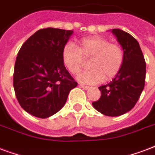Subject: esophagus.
<instances>
[{
  "label": "esophagus",
  "instance_id": "1",
  "mask_svg": "<svg viewBox=\"0 0 155 155\" xmlns=\"http://www.w3.org/2000/svg\"><path fill=\"white\" fill-rule=\"evenodd\" d=\"M79 87L82 88L83 90H87V89H89V87H87V86H84V85H80Z\"/></svg>",
  "mask_w": 155,
  "mask_h": 155
}]
</instances>
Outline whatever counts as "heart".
<instances>
[{
  "mask_svg": "<svg viewBox=\"0 0 155 155\" xmlns=\"http://www.w3.org/2000/svg\"><path fill=\"white\" fill-rule=\"evenodd\" d=\"M64 64L73 74H78L84 67L85 60H91V69L79 74V82L98 84L112 79L120 71L124 61V52L120 45L109 42L106 38L91 36L80 40L78 48L71 43L62 50Z\"/></svg>",
  "mask_w": 155,
  "mask_h": 155,
  "instance_id": "b5f03b06",
  "label": "heart"
}]
</instances>
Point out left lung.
<instances>
[{"instance_id": "1", "label": "left lung", "mask_w": 155, "mask_h": 155, "mask_svg": "<svg viewBox=\"0 0 155 155\" xmlns=\"http://www.w3.org/2000/svg\"><path fill=\"white\" fill-rule=\"evenodd\" d=\"M124 52L120 71L111 82L99 87L101 98L92 105L102 114L116 117L130 111L145 87L146 64L138 41L121 29H112Z\"/></svg>"}]
</instances>
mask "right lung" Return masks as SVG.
<instances>
[{
	"label": "right lung",
	"instance_id": "1",
	"mask_svg": "<svg viewBox=\"0 0 155 155\" xmlns=\"http://www.w3.org/2000/svg\"><path fill=\"white\" fill-rule=\"evenodd\" d=\"M73 30H38L21 46L14 71V89L23 109L40 118L62 109L70 91L78 86L65 68L63 47Z\"/></svg>",
	"mask_w": 155,
	"mask_h": 155
}]
</instances>
